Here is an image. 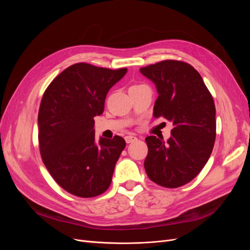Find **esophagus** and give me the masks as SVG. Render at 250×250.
I'll use <instances>...</instances> for the list:
<instances>
[{
  "label": "esophagus",
  "instance_id": "1",
  "mask_svg": "<svg viewBox=\"0 0 250 250\" xmlns=\"http://www.w3.org/2000/svg\"><path fill=\"white\" fill-rule=\"evenodd\" d=\"M125 142L128 144V143H133V142H136L138 139H137L135 136L128 135V136H125Z\"/></svg>",
  "mask_w": 250,
  "mask_h": 250
}]
</instances>
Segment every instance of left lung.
I'll list each match as a JSON object with an SVG mask.
<instances>
[{
	"instance_id": "1",
	"label": "left lung",
	"mask_w": 250,
	"mask_h": 250,
	"mask_svg": "<svg viewBox=\"0 0 250 250\" xmlns=\"http://www.w3.org/2000/svg\"><path fill=\"white\" fill-rule=\"evenodd\" d=\"M158 91L153 115L173 123L171 137L146 138L144 162L156 185L176 188L191 181L208 162L216 139V108L200 73L188 62L165 60L140 69Z\"/></svg>"
}]
</instances>
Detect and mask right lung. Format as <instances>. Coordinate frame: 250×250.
<instances>
[{"label": "right lung", "instance_id": "1", "mask_svg": "<svg viewBox=\"0 0 250 250\" xmlns=\"http://www.w3.org/2000/svg\"><path fill=\"white\" fill-rule=\"evenodd\" d=\"M127 69L110 70L78 62L58 75L45 89L38 111V142L48 172L65 191L93 198L106 191L125 141L95 143L94 117L104 110L109 89Z\"/></svg>", "mask_w": 250, "mask_h": 250}]
</instances>
